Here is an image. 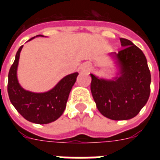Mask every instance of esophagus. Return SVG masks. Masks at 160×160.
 <instances>
[{"label": "esophagus", "mask_w": 160, "mask_h": 160, "mask_svg": "<svg viewBox=\"0 0 160 160\" xmlns=\"http://www.w3.org/2000/svg\"><path fill=\"white\" fill-rule=\"evenodd\" d=\"M90 70V65L89 63H84L80 66V70L81 71H89Z\"/></svg>", "instance_id": "obj_1"}]
</instances>
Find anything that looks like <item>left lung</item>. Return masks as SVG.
I'll list each match as a JSON object with an SVG mask.
<instances>
[{"mask_svg":"<svg viewBox=\"0 0 160 160\" xmlns=\"http://www.w3.org/2000/svg\"><path fill=\"white\" fill-rule=\"evenodd\" d=\"M124 48L112 55L120 67L114 80L100 79L93 74L90 90L99 111L113 120L136 116L149 100L151 75L143 51L127 39L120 38Z\"/></svg>","mask_w":160,"mask_h":160,"instance_id":"obj_1","label":"left lung"}]
</instances>
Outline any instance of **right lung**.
I'll return each instance as SVG.
<instances>
[{
    "label": "right lung",
    "instance_id": "1",
    "mask_svg": "<svg viewBox=\"0 0 160 160\" xmlns=\"http://www.w3.org/2000/svg\"><path fill=\"white\" fill-rule=\"evenodd\" d=\"M34 38L32 37L29 41ZM22 47L23 46L16 52L15 61L9 71L7 85L9 98L16 110L28 121L40 124H49L56 120L63 114L70 90L79 74L75 72L66 75L47 92L34 93L24 90L19 84L16 76Z\"/></svg>",
    "mask_w": 160,
    "mask_h": 160
}]
</instances>
